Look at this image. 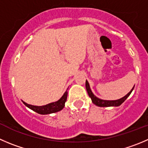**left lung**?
Returning <instances> with one entry per match:
<instances>
[{
	"label": "left lung",
	"mask_w": 148,
	"mask_h": 148,
	"mask_svg": "<svg viewBox=\"0 0 148 148\" xmlns=\"http://www.w3.org/2000/svg\"><path fill=\"white\" fill-rule=\"evenodd\" d=\"M86 88L88 96L91 97V101H92V102L94 104V105H97V106L99 107H111V106L117 107L121 105V104L123 103L126 99H127L128 97L130 95L132 91H133L134 86L132 88V89L127 94H126V96L122 97L121 99H117V100H103V99H99V98L97 97L96 96H94V94H93L92 91H91V88H90L89 84H88V82L87 81H86Z\"/></svg>",
	"instance_id": "1"
}]
</instances>
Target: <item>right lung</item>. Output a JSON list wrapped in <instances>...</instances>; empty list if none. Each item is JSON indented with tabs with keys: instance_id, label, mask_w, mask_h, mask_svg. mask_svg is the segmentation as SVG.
Wrapping results in <instances>:
<instances>
[{
	"instance_id": "1",
	"label": "right lung",
	"mask_w": 148,
	"mask_h": 148,
	"mask_svg": "<svg viewBox=\"0 0 148 148\" xmlns=\"http://www.w3.org/2000/svg\"><path fill=\"white\" fill-rule=\"evenodd\" d=\"M68 89V88H67ZM67 91L64 92L63 94V96L59 99L57 102H52V103L48 104L46 105H43V106H34V105H31L29 104H27L26 102H23V103L26 105L27 108L29 109L33 110L35 112H38L39 114H42V115H46V114L53 113V112H57L60 111L61 110L63 109L64 107V104H65L66 100H67Z\"/></svg>"
}]
</instances>
